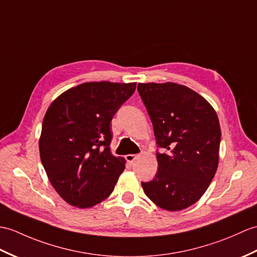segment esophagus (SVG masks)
Listing matches in <instances>:
<instances>
[{
  "label": "esophagus",
  "mask_w": 257,
  "mask_h": 257,
  "mask_svg": "<svg viewBox=\"0 0 257 257\" xmlns=\"http://www.w3.org/2000/svg\"><path fill=\"white\" fill-rule=\"evenodd\" d=\"M139 157V154H127L126 156V160L128 161L129 163H134L135 160Z\"/></svg>",
  "instance_id": "obj_1"
}]
</instances>
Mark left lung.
<instances>
[{
  "instance_id": "left-lung-1",
  "label": "left lung",
  "mask_w": 257,
  "mask_h": 257,
  "mask_svg": "<svg viewBox=\"0 0 257 257\" xmlns=\"http://www.w3.org/2000/svg\"><path fill=\"white\" fill-rule=\"evenodd\" d=\"M138 92L153 124L159 170L142 182L157 206L178 211L194 205L216 174L221 140L217 112L187 86L176 83H139Z\"/></svg>"
}]
</instances>
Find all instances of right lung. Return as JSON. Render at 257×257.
I'll return each mask as SVG.
<instances>
[{
    "label": "right lung",
    "mask_w": 257,
    "mask_h": 257,
    "mask_svg": "<svg viewBox=\"0 0 257 257\" xmlns=\"http://www.w3.org/2000/svg\"><path fill=\"white\" fill-rule=\"evenodd\" d=\"M136 83L87 82L62 93L48 108L39 152L48 178L68 204L89 208L115 188L123 158L110 152V122Z\"/></svg>",
    "instance_id": "1"
}]
</instances>
